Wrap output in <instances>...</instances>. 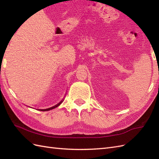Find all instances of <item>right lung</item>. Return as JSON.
Masks as SVG:
<instances>
[{
  "mask_svg": "<svg viewBox=\"0 0 159 159\" xmlns=\"http://www.w3.org/2000/svg\"><path fill=\"white\" fill-rule=\"evenodd\" d=\"M61 102H60V103H59L58 104H57L56 106H53V107H51V108H48V109H45V110H40V111H47V110H51V109H53V108H56V107H57L59 105H60L61 104Z\"/></svg>",
  "mask_w": 159,
  "mask_h": 159,
  "instance_id": "right-lung-1",
  "label": "right lung"
}]
</instances>
